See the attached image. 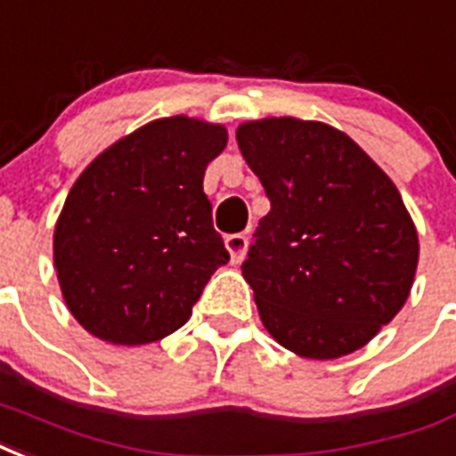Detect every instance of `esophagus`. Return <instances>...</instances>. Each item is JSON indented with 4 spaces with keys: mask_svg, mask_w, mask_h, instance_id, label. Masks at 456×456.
Segmentation results:
<instances>
[{
    "mask_svg": "<svg viewBox=\"0 0 456 456\" xmlns=\"http://www.w3.org/2000/svg\"><path fill=\"white\" fill-rule=\"evenodd\" d=\"M224 246H227V251H229V261L234 263V265L244 261L246 246H248L244 234H232V237L224 239Z\"/></svg>",
    "mask_w": 456,
    "mask_h": 456,
    "instance_id": "obj_1",
    "label": "esophagus"
}]
</instances>
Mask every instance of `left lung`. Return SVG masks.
<instances>
[{
  "instance_id": "8db88e82",
  "label": "left lung",
  "mask_w": 456,
  "mask_h": 456,
  "mask_svg": "<svg viewBox=\"0 0 456 456\" xmlns=\"http://www.w3.org/2000/svg\"><path fill=\"white\" fill-rule=\"evenodd\" d=\"M271 212L241 265L265 331L309 360L355 353L406 305L418 232L399 188L333 125L263 118L237 127Z\"/></svg>"
}]
</instances>
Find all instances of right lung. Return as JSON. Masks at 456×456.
<instances>
[{"label": "right lung", "instance_id": "1", "mask_svg": "<svg viewBox=\"0 0 456 456\" xmlns=\"http://www.w3.org/2000/svg\"><path fill=\"white\" fill-rule=\"evenodd\" d=\"M227 127L200 118L151 120L101 151L74 181L53 234L57 282L84 329L142 346L181 329L229 261L202 193Z\"/></svg>", "mask_w": 456, "mask_h": 456}]
</instances>
